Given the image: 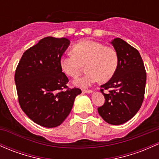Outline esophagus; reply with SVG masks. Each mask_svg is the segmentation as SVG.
Listing matches in <instances>:
<instances>
[{
    "instance_id": "obj_1",
    "label": "esophagus",
    "mask_w": 159,
    "mask_h": 159,
    "mask_svg": "<svg viewBox=\"0 0 159 159\" xmlns=\"http://www.w3.org/2000/svg\"><path fill=\"white\" fill-rule=\"evenodd\" d=\"M82 92L84 93H93V90H83Z\"/></svg>"
}]
</instances>
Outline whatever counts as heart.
Segmentation results:
<instances>
[{
	"label": "heart",
	"mask_w": 159,
	"mask_h": 159,
	"mask_svg": "<svg viewBox=\"0 0 159 159\" xmlns=\"http://www.w3.org/2000/svg\"><path fill=\"white\" fill-rule=\"evenodd\" d=\"M86 75L74 81V84L87 88L99 81H107L116 74L118 67V56L116 50L90 40L77 43L72 53L61 57L60 66L67 75L76 78L86 66Z\"/></svg>",
	"instance_id": "obj_1"
}]
</instances>
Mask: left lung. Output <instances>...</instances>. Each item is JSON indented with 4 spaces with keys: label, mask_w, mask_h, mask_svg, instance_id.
I'll return each instance as SVG.
<instances>
[{
    "label": "left lung",
    "mask_w": 159,
    "mask_h": 159,
    "mask_svg": "<svg viewBox=\"0 0 159 159\" xmlns=\"http://www.w3.org/2000/svg\"><path fill=\"white\" fill-rule=\"evenodd\" d=\"M110 43L118 53V67L115 75L100 86L105 103L98 108V112L107 123L119 125L131 119L140 109L144 99L146 73L137 49L118 38ZM103 89L111 90L104 94Z\"/></svg>",
    "instance_id": "1"
}]
</instances>
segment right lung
I'll use <instances>...</instances> for the list:
<instances>
[{"mask_svg": "<svg viewBox=\"0 0 159 159\" xmlns=\"http://www.w3.org/2000/svg\"><path fill=\"white\" fill-rule=\"evenodd\" d=\"M66 38L46 37L22 55L15 72L20 105L26 116L45 128L60 125L72 109L81 90L68 89L69 79L60 60L69 48Z\"/></svg>", "mask_w": 159, "mask_h": 159, "instance_id": "1", "label": "right lung"}]
</instances>
